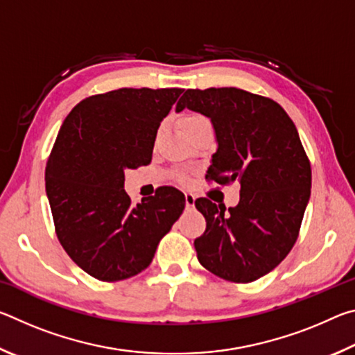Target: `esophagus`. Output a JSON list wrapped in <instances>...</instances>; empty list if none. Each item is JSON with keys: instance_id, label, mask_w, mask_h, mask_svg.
<instances>
[{"instance_id": "1", "label": "esophagus", "mask_w": 355, "mask_h": 355, "mask_svg": "<svg viewBox=\"0 0 355 355\" xmlns=\"http://www.w3.org/2000/svg\"><path fill=\"white\" fill-rule=\"evenodd\" d=\"M184 200H186V208H194L196 197L191 192H184Z\"/></svg>"}]
</instances>
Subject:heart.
<instances>
[{
  "label": "heart",
  "instance_id": "obj_1",
  "mask_svg": "<svg viewBox=\"0 0 355 355\" xmlns=\"http://www.w3.org/2000/svg\"><path fill=\"white\" fill-rule=\"evenodd\" d=\"M200 122H207V119L203 116H199V114H191V116H186L183 119V128L191 127V125L200 123Z\"/></svg>",
  "mask_w": 355,
  "mask_h": 355
}]
</instances>
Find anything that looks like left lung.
<instances>
[{"label": "left lung", "mask_w": 355, "mask_h": 355, "mask_svg": "<svg viewBox=\"0 0 355 355\" xmlns=\"http://www.w3.org/2000/svg\"><path fill=\"white\" fill-rule=\"evenodd\" d=\"M188 107L211 120L218 150L207 178L239 182L236 207L200 197L207 220L194 241L203 268L219 277L249 284L280 264L296 243L310 199L311 167L296 125L274 100L236 87L188 89L177 112Z\"/></svg>", "instance_id": "left-lung-1"}]
</instances>
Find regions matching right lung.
<instances>
[{
  "mask_svg": "<svg viewBox=\"0 0 355 355\" xmlns=\"http://www.w3.org/2000/svg\"><path fill=\"white\" fill-rule=\"evenodd\" d=\"M183 89H117L80 101L65 117L45 169L59 243L101 282L144 271L184 209V194L163 186L131 205L125 171L152 161L156 131Z\"/></svg>",
  "mask_w": 355,
  "mask_h": 355,
  "instance_id": "obj_1",
  "label": "right lung"
}]
</instances>
